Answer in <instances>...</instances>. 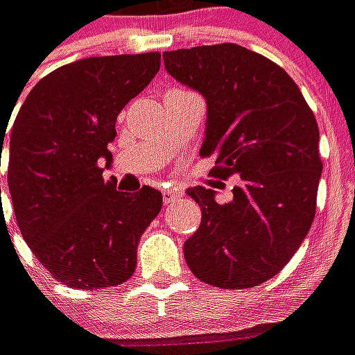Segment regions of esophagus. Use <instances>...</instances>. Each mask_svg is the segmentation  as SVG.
Here are the masks:
<instances>
[{
  "label": "esophagus",
  "mask_w": 355,
  "mask_h": 355,
  "mask_svg": "<svg viewBox=\"0 0 355 355\" xmlns=\"http://www.w3.org/2000/svg\"><path fill=\"white\" fill-rule=\"evenodd\" d=\"M162 196H164V203L171 205L182 198V191L177 190V188H164V190H162Z\"/></svg>",
  "instance_id": "obj_1"
}]
</instances>
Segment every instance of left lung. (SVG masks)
Returning a JSON list of instances; mask_svg holds the SVG:
<instances>
[{"label": "left lung", "mask_w": 355, "mask_h": 355, "mask_svg": "<svg viewBox=\"0 0 355 355\" xmlns=\"http://www.w3.org/2000/svg\"><path fill=\"white\" fill-rule=\"evenodd\" d=\"M171 77L207 101L201 156L212 175H241L230 203L196 186L201 225L184 243L190 271L207 284L244 290L275 277L316 214L320 131L297 84L280 65L233 43L165 52Z\"/></svg>", "instance_id": "left-lung-1"}]
</instances>
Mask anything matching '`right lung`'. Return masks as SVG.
I'll return each mask as SVG.
<instances>
[{
  "instance_id": "add662e5",
  "label": "right lung",
  "mask_w": 355,
  "mask_h": 355,
  "mask_svg": "<svg viewBox=\"0 0 355 355\" xmlns=\"http://www.w3.org/2000/svg\"><path fill=\"white\" fill-rule=\"evenodd\" d=\"M159 52L84 58L41 78L10 130L9 182L24 241L62 284L80 290L125 282L137 244L162 211V193L105 182L116 118L159 71ZM5 125L0 122V157ZM1 165V164H0Z\"/></svg>"
}]
</instances>
